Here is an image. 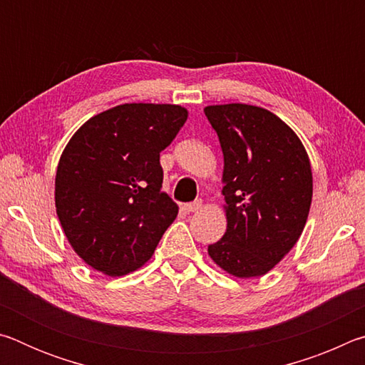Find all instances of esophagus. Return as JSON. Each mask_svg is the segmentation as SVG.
<instances>
[{"label":"esophagus","mask_w":365,"mask_h":365,"mask_svg":"<svg viewBox=\"0 0 365 365\" xmlns=\"http://www.w3.org/2000/svg\"><path fill=\"white\" fill-rule=\"evenodd\" d=\"M197 209H201V201L187 202V205H183V211L185 212H196Z\"/></svg>","instance_id":"1"}]
</instances>
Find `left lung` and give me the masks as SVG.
<instances>
[{"label":"left lung","mask_w":365,"mask_h":365,"mask_svg":"<svg viewBox=\"0 0 365 365\" xmlns=\"http://www.w3.org/2000/svg\"><path fill=\"white\" fill-rule=\"evenodd\" d=\"M224 153L227 232L212 261L240 279L261 277L293 248L312 201L301 140L270 110L232 103L205 109Z\"/></svg>","instance_id":"obj_1"}]
</instances>
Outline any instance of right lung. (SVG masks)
<instances>
[{
	"instance_id": "obj_1",
	"label": "right lung",
	"mask_w": 365,
	"mask_h": 365,
	"mask_svg": "<svg viewBox=\"0 0 365 365\" xmlns=\"http://www.w3.org/2000/svg\"><path fill=\"white\" fill-rule=\"evenodd\" d=\"M187 117L175 104H120L86 120L67 143L56 212L73 251L93 269L110 277L137 270L175 220L159 154Z\"/></svg>"
}]
</instances>
